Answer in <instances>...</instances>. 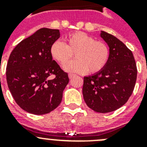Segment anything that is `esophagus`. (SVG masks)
<instances>
[{"label":"esophagus","instance_id":"esophagus-1","mask_svg":"<svg viewBox=\"0 0 147 147\" xmlns=\"http://www.w3.org/2000/svg\"><path fill=\"white\" fill-rule=\"evenodd\" d=\"M74 76L75 75L73 74H68V77H69V79H72V78L74 77Z\"/></svg>","mask_w":147,"mask_h":147}]
</instances>
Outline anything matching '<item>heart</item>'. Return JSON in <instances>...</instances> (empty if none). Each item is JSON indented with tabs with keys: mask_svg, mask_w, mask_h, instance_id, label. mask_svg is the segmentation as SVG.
<instances>
[{
	"mask_svg": "<svg viewBox=\"0 0 147 147\" xmlns=\"http://www.w3.org/2000/svg\"><path fill=\"white\" fill-rule=\"evenodd\" d=\"M66 43L56 40L50 48L51 57L61 65H64L75 54L77 59L64 66L67 72L96 74L106 66L110 57V50L107 45L96 41L94 37L83 32L68 35Z\"/></svg>",
	"mask_w": 147,
	"mask_h": 147,
	"instance_id": "heart-1",
	"label": "heart"
}]
</instances>
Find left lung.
<instances>
[{
  "mask_svg": "<svg viewBox=\"0 0 147 147\" xmlns=\"http://www.w3.org/2000/svg\"><path fill=\"white\" fill-rule=\"evenodd\" d=\"M110 57L99 72L84 77L82 94L88 107L97 113L113 112L122 107L132 95L137 78L132 52L113 35L102 31Z\"/></svg>",
  "mask_w": 147,
  "mask_h": 147,
  "instance_id": "8db88e82",
  "label": "left lung"
}]
</instances>
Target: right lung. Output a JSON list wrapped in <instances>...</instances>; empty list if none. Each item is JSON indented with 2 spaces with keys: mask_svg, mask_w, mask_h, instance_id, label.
I'll use <instances>...</instances> for the list:
<instances>
[{
  "mask_svg": "<svg viewBox=\"0 0 147 147\" xmlns=\"http://www.w3.org/2000/svg\"><path fill=\"white\" fill-rule=\"evenodd\" d=\"M59 37L58 29L40 28L18 43L9 56L8 87L16 103L29 113H49L62 102L69 79L50 54L51 45Z\"/></svg>",
  "mask_w": 147,
  "mask_h": 147,
  "instance_id": "obj_1",
  "label": "right lung"
}]
</instances>
